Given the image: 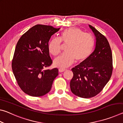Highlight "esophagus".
Masks as SVG:
<instances>
[{
	"label": "esophagus",
	"instance_id": "1",
	"mask_svg": "<svg viewBox=\"0 0 123 123\" xmlns=\"http://www.w3.org/2000/svg\"><path fill=\"white\" fill-rule=\"evenodd\" d=\"M66 70V69H63V68H59V72H60V73H62V72H63L65 71Z\"/></svg>",
	"mask_w": 123,
	"mask_h": 123
}]
</instances>
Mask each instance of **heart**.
I'll use <instances>...</instances> for the list:
<instances>
[{
    "instance_id": "heart-1",
    "label": "heart",
    "mask_w": 123,
    "mask_h": 123,
    "mask_svg": "<svg viewBox=\"0 0 123 123\" xmlns=\"http://www.w3.org/2000/svg\"><path fill=\"white\" fill-rule=\"evenodd\" d=\"M61 42L66 45V53L54 60V65L66 68L76 62H82L88 59L92 52L94 40L91 35L85 34L80 29L70 28L61 33L60 38H53L49 41L48 50L54 56L59 54L61 50Z\"/></svg>"
}]
</instances>
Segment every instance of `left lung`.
I'll return each mask as SVG.
<instances>
[{
  "label": "left lung",
  "instance_id": "obj_1",
  "mask_svg": "<svg viewBox=\"0 0 123 123\" xmlns=\"http://www.w3.org/2000/svg\"><path fill=\"white\" fill-rule=\"evenodd\" d=\"M96 39L94 50L88 59L73 68L70 81L72 92L76 96L89 98L97 95L109 82L113 70L112 54L106 38L91 25Z\"/></svg>",
  "mask_w": 123,
  "mask_h": 123
}]
</instances>
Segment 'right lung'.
Returning a JSON list of instances; mask_svg holds the SVG:
<instances>
[{"label": "right lung", "mask_w": 123, "mask_h": 123, "mask_svg": "<svg viewBox=\"0 0 123 123\" xmlns=\"http://www.w3.org/2000/svg\"><path fill=\"white\" fill-rule=\"evenodd\" d=\"M60 28L38 24L24 34L17 43L12 69L18 85L25 93L41 97L50 91L57 68L45 69L53 63L49 41Z\"/></svg>", "instance_id": "1"}]
</instances>
